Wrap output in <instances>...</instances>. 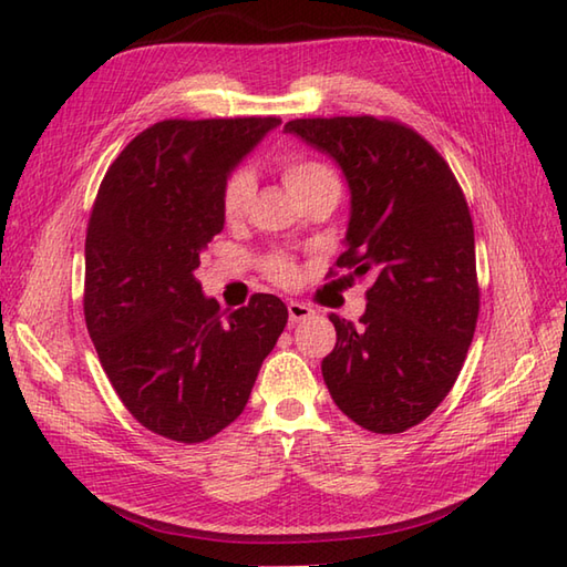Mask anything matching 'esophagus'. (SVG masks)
Here are the masks:
<instances>
[{"label": "esophagus", "mask_w": 567, "mask_h": 567, "mask_svg": "<svg viewBox=\"0 0 567 567\" xmlns=\"http://www.w3.org/2000/svg\"><path fill=\"white\" fill-rule=\"evenodd\" d=\"M287 315H290V323H299V321H305V319L315 315V309H311L305 302H290V305H287Z\"/></svg>", "instance_id": "esophagus-1"}]
</instances>
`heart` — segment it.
<instances>
[{"instance_id": "obj_1", "label": "heart", "mask_w": 567, "mask_h": 567, "mask_svg": "<svg viewBox=\"0 0 567 567\" xmlns=\"http://www.w3.org/2000/svg\"><path fill=\"white\" fill-rule=\"evenodd\" d=\"M280 173L287 189H290L297 199H305L321 189L339 192V177L333 175L331 167L317 158H307V155H287L280 163ZM252 192H256V177H252L248 167H236V171L226 177L221 189V212L226 216V221L244 219L250 207ZM265 270H268L275 282L282 285L292 282L297 275L292 258L282 256V252H275V256L265 260Z\"/></svg>"}]
</instances>
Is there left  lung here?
<instances>
[{
	"label": "left lung",
	"instance_id": "8db88e82",
	"mask_svg": "<svg viewBox=\"0 0 567 567\" xmlns=\"http://www.w3.org/2000/svg\"><path fill=\"white\" fill-rule=\"evenodd\" d=\"M285 131L341 167L351 216L336 265L372 275L360 323L329 317L336 346L323 382L358 426L402 433L445 400L475 333V234L463 189L426 138L388 118H295Z\"/></svg>",
	"mask_w": 567,
	"mask_h": 567
}]
</instances>
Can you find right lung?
Wrapping results in <instances>:
<instances>
[{"mask_svg":"<svg viewBox=\"0 0 567 567\" xmlns=\"http://www.w3.org/2000/svg\"><path fill=\"white\" fill-rule=\"evenodd\" d=\"M282 122L167 118L106 171L84 240V321L100 363L138 424L202 443L240 416L287 323L275 295L221 309L195 277L221 234V189Z\"/></svg>","mask_w":567,"mask_h":567,"instance_id":"add662e5","label":"right lung"}]
</instances>
